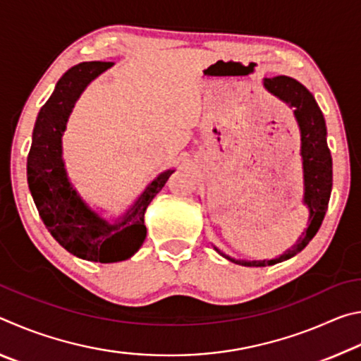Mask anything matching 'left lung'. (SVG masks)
I'll return each instance as SVG.
<instances>
[{"mask_svg":"<svg viewBox=\"0 0 361 361\" xmlns=\"http://www.w3.org/2000/svg\"><path fill=\"white\" fill-rule=\"evenodd\" d=\"M262 84H264L267 92H271L279 100H282L290 108L295 109L293 114H295L299 133H301V151H299V154H301L302 161L304 180L302 204L307 207L309 218L307 228L302 231L295 245L283 252L279 258L259 261L234 259L221 253L215 247L216 252L223 255L226 259L247 267L277 264V262L293 258V256L307 247V243L314 239L317 231L320 229L323 218H325L333 186V161L326 143V124L314 95L301 82L290 76L266 78Z\"/></svg>","mask_w":361,"mask_h":361,"instance_id":"8db88e82","label":"left lung"}]
</instances>
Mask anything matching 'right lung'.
I'll return each mask as SVG.
<instances>
[{"mask_svg":"<svg viewBox=\"0 0 361 361\" xmlns=\"http://www.w3.org/2000/svg\"><path fill=\"white\" fill-rule=\"evenodd\" d=\"M111 62H82L59 79L39 109L27 159V180L47 231L66 252L94 262H118L135 255L146 237L145 212L175 170L159 173L121 216L108 219L73 186L63 161L66 122L85 87Z\"/></svg>","mask_w":361,"mask_h":361,"instance_id":"1","label":"right lung"}]
</instances>
